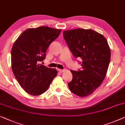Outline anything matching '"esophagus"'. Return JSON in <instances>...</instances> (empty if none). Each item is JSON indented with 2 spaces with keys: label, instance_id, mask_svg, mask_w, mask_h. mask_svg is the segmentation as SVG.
Masks as SVG:
<instances>
[{
  "label": "esophagus",
  "instance_id": "esophagus-1",
  "mask_svg": "<svg viewBox=\"0 0 125 125\" xmlns=\"http://www.w3.org/2000/svg\"><path fill=\"white\" fill-rule=\"evenodd\" d=\"M58 71L60 72H63L65 71V70H62V69H58Z\"/></svg>",
  "mask_w": 125,
  "mask_h": 125
}]
</instances>
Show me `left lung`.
<instances>
[{
  "mask_svg": "<svg viewBox=\"0 0 125 125\" xmlns=\"http://www.w3.org/2000/svg\"><path fill=\"white\" fill-rule=\"evenodd\" d=\"M63 37L73 56L81 58V71H71V92L80 97L92 94L100 86L107 74L111 50L103 35L92 29L63 31Z\"/></svg>",
  "mask_w": 125,
  "mask_h": 125,
  "instance_id": "1",
  "label": "left lung"
}]
</instances>
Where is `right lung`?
Returning <instances> with one entry per match:
<instances>
[{"mask_svg":"<svg viewBox=\"0 0 125 125\" xmlns=\"http://www.w3.org/2000/svg\"><path fill=\"white\" fill-rule=\"evenodd\" d=\"M62 30L47 26L24 31L13 45L11 64L13 74L28 94L38 96L48 90L58 72L40 64L45 58L48 48Z\"/></svg>","mask_w":125,"mask_h":125,"instance_id":"right-lung-1","label":"right lung"}]
</instances>
